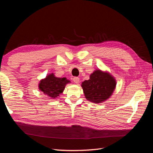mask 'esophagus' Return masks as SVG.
Here are the masks:
<instances>
[{
	"label": "esophagus",
	"instance_id": "34e87169",
	"mask_svg": "<svg viewBox=\"0 0 153 153\" xmlns=\"http://www.w3.org/2000/svg\"><path fill=\"white\" fill-rule=\"evenodd\" d=\"M73 81H74V82H75V83H79L80 80H79V77H74Z\"/></svg>",
	"mask_w": 153,
	"mask_h": 153
}]
</instances>
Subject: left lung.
Returning <instances> with one entry per match:
<instances>
[{
	"instance_id": "1",
	"label": "left lung",
	"mask_w": 153,
	"mask_h": 153,
	"mask_svg": "<svg viewBox=\"0 0 153 153\" xmlns=\"http://www.w3.org/2000/svg\"><path fill=\"white\" fill-rule=\"evenodd\" d=\"M117 82L111 74L97 69L90 74V79L82 82L86 99L95 104L103 102L112 95Z\"/></svg>"
}]
</instances>
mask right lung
Instances as JSON below:
<instances>
[{
    "instance_id": "1",
    "label": "right lung",
    "mask_w": 153,
    "mask_h": 153,
    "mask_svg": "<svg viewBox=\"0 0 153 153\" xmlns=\"http://www.w3.org/2000/svg\"><path fill=\"white\" fill-rule=\"evenodd\" d=\"M71 83V81L66 77H57L53 73L42 79L38 84V88L41 91L51 99L59 97L63 93L67 84Z\"/></svg>"
}]
</instances>
